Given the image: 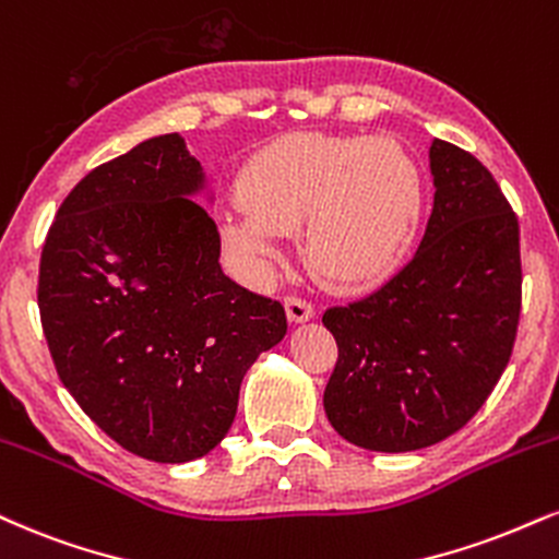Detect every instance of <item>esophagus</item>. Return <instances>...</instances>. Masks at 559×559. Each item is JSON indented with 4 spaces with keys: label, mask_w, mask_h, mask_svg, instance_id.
I'll return each mask as SVG.
<instances>
[{
    "label": "esophagus",
    "mask_w": 559,
    "mask_h": 559,
    "mask_svg": "<svg viewBox=\"0 0 559 559\" xmlns=\"http://www.w3.org/2000/svg\"><path fill=\"white\" fill-rule=\"evenodd\" d=\"M284 305H286L288 320H292V322H307V320L314 318V305H312V301H307V299H301V297H294V294H288V297L284 299Z\"/></svg>",
    "instance_id": "34e87169"
}]
</instances>
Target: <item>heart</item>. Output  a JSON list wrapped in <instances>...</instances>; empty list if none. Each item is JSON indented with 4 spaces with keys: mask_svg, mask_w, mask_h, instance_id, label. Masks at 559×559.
<instances>
[{
    "mask_svg": "<svg viewBox=\"0 0 559 559\" xmlns=\"http://www.w3.org/2000/svg\"><path fill=\"white\" fill-rule=\"evenodd\" d=\"M239 203L221 224L245 275L278 260V234L301 228V258L325 286L356 292L399 265L425 187L412 153L367 134H286L247 160Z\"/></svg>",
    "mask_w": 559,
    "mask_h": 559,
    "instance_id": "heart-1",
    "label": "heart"
}]
</instances>
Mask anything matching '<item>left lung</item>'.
I'll list each match as a JSON object with an SVG mask.
<instances>
[{
  "mask_svg": "<svg viewBox=\"0 0 559 559\" xmlns=\"http://www.w3.org/2000/svg\"><path fill=\"white\" fill-rule=\"evenodd\" d=\"M435 205L419 250L322 325L338 344L325 414L354 445L406 453L445 440L489 399L521 320L518 215L487 166L429 147Z\"/></svg>",
  "mask_w": 559,
  "mask_h": 559,
  "instance_id": "1",
  "label": "left lung"
}]
</instances>
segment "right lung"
Returning <instances> with one entry per match:
<instances>
[{"label":"right lung","instance_id":"add662e5","mask_svg":"<svg viewBox=\"0 0 559 559\" xmlns=\"http://www.w3.org/2000/svg\"><path fill=\"white\" fill-rule=\"evenodd\" d=\"M200 164L151 138L72 187L46 234L38 309L59 380L140 459L185 463L224 440L239 385L286 335L281 301L221 271V234L190 194Z\"/></svg>","mask_w":559,"mask_h":559}]
</instances>
